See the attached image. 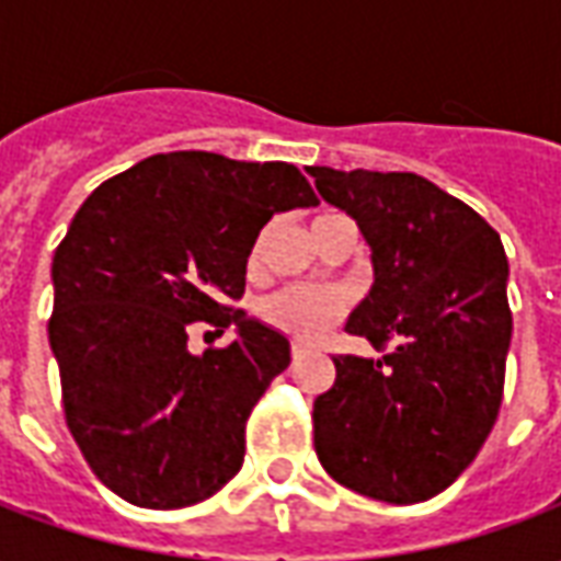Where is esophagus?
<instances>
[{
    "label": "esophagus",
    "mask_w": 561,
    "mask_h": 561,
    "mask_svg": "<svg viewBox=\"0 0 561 561\" xmlns=\"http://www.w3.org/2000/svg\"><path fill=\"white\" fill-rule=\"evenodd\" d=\"M304 352H306V348L300 345V342H291V357H294V360H297V357H304Z\"/></svg>",
    "instance_id": "34e87169"
}]
</instances>
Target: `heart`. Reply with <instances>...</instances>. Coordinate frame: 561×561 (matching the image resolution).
<instances>
[{
	"label": "heart",
	"instance_id": "b5f03b06",
	"mask_svg": "<svg viewBox=\"0 0 561 561\" xmlns=\"http://www.w3.org/2000/svg\"><path fill=\"white\" fill-rule=\"evenodd\" d=\"M336 213L318 216L316 221H324ZM261 255V243H255L249 264H257ZM348 309V294L342 288H309V285H291V288H279L270 297L257 304V316L267 328L279 330L285 336L297 342H316L324 336Z\"/></svg>",
	"mask_w": 561,
	"mask_h": 561
}]
</instances>
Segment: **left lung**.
Returning a JSON list of instances; mask_svg holds the SVG:
<instances>
[{"label":"left lung","mask_w":561,"mask_h":561,"mask_svg":"<svg viewBox=\"0 0 561 561\" xmlns=\"http://www.w3.org/2000/svg\"><path fill=\"white\" fill-rule=\"evenodd\" d=\"M373 252L376 282L345 330L385 357H333L312 409L316 454L354 493L412 505L457 481L493 430L511 345L499 233L417 173L306 168Z\"/></svg>","instance_id":"1"}]
</instances>
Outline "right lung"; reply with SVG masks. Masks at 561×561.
Wrapping results in <instances>:
<instances>
[{
  "mask_svg": "<svg viewBox=\"0 0 561 561\" xmlns=\"http://www.w3.org/2000/svg\"><path fill=\"white\" fill-rule=\"evenodd\" d=\"M288 161L161 152L104 180L54 255L66 423L95 478L138 507L204 502L243 466L245 421L291 364L279 330L231 309L245 261L276 213L316 207ZM238 340L187 352V328Z\"/></svg>",
  "mask_w": 561,
  "mask_h": 561,
  "instance_id": "1",
  "label": "right lung"
}]
</instances>
